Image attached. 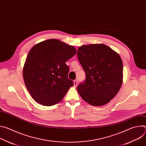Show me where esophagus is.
I'll list each match as a JSON object with an SVG mask.
<instances>
[{
	"mask_svg": "<svg viewBox=\"0 0 146 146\" xmlns=\"http://www.w3.org/2000/svg\"><path fill=\"white\" fill-rule=\"evenodd\" d=\"M77 84H78V81L77 80H74V81H73V86L74 87H77Z\"/></svg>",
	"mask_w": 146,
	"mask_h": 146,
	"instance_id": "esophagus-1",
	"label": "esophagus"
}]
</instances>
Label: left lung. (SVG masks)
Here are the masks:
<instances>
[{
  "label": "left lung",
  "mask_w": 146,
  "mask_h": 146,
  "mask_svg": "<svg viewBox=\"0 0 146 146\" xmlns=\"http://www.w3.org/2000/svg\"><path fill=\"white\" fill-rule=\"evenodd\" d=\"M77 57L86 80L77 87L82 99L90 105H106L119 91L123 82V64L119 55L104 44L83 45Z\"/></svg>",
  "instance_id": "obj_1"
}]
</instances>
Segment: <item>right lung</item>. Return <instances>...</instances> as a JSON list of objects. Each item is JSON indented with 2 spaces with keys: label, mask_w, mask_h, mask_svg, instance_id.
<instances>
[{
  "label": "right lung",
  "mask_w": 146,
  "mask_h": 146,
  "mask_svg": "<svg viewBox=\"0 0 146 146\" xmlns=\"http://www.w3.org/2000/svg\"><path fill=\"white\" fill-rule=\"evenodd\" d=\"M76 54L74 47L48 39L32 47L23 67V78L32 98L50 106L64 99L73 82L68 78L66 62Z\"/></svg>",
  "instance_id": "add662e5"
}]
</instances>
